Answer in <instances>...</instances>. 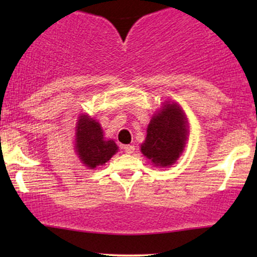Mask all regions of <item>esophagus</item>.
I'll return each instance as SVG.
<instances>
[{"instance_id":"1","label":"esophagus","mask_w":257,"mask_h":257,"mask_svg":"<svg viewBox=\"0 0 257 257\" xmlns=\"http://www.w3.org/2000/svg\"><path fill=\"white\" fill-rule=\"evenodd\" d=\"M123 150H124L125 153H129V155H131V153L134 152L135 147L133 145H125V146H123Z\"/></svg>"}]
</instances>
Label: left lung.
<instances>
[{
	"label": "left lung",
	"instance_id": "left-lung-1",
	"mask_svg": "<svg viewBox=\"0 0 257 257\" xmlns=\"http://www.w3.org/2000/svg\"><path fill=\"white\" fill-rule=\"evenodd\" d=\"M187 140L186 117L176 104H167L147 126L141 152L155 166H172L181 155Z\"/></svg>",
	"mask_w": 257,
	"mask_h": 257
}]
</instances>
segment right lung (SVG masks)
<instances>
[{
	"label": "right lung",
	"instance_id": "1",
	"mask_svg": "<svg viewBox=\"0 0 257 257\" xmlns=\"http://www.w3.org/2000/svg\"><path fill=\"white\" fill-rule=\"evenodd\" d=\"M77 153L89 168L102 166L117 151L114 141L104 139L101 126L87 116L79 117L77 124Z\"/></svg>",
	"mask_w": 257,
	"mask_h": 257
}]
</instances>
